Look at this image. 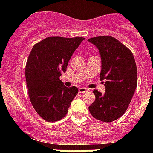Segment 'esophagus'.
I'll use <instances>...</instances> for the list:
<instances>
[{"label": "esophagus", "instance_id": "34e87169", "mask_svg": "<svg viewBox=\"0 0 153 153\" xmlns=\"http://www.w3.org/2000/svg\"><path fill=\"white\" fill-rule=\"evenodd\" d=\"M88 90H89V89H86V88H84V87H81L78 89V92H79L80 93H84V92H87Z\"/></svg>", "mask_w": 153, "mask_h": 153}]
</instances>
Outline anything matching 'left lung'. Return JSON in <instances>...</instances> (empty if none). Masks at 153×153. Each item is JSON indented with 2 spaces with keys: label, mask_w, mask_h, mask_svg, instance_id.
Here are the masks:
<instances>
[{
  "label": "left lung",
  "mask_w": 153,
  "mask_h": 153,
  "mask_svg": "<svg viewBox=\"0 0 153 153\" xmlns=\"http://www.w3.org/2000/svg\"><path fill=\"white\" fill-rule=\"evenodd\" d=\"M99 50L101 58L100 80L105 81L104 94L94 89L95 101L89 106L91 115L103 122L122 116L129 105L138 82L137 67L132 52L111 36L88 39Z\"/></svg>",
  "instance_id": "8db88e82"
}]
</instances>
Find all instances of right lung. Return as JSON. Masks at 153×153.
<instances>
[{
	"label": "right lung",
	"instance_id": "1",
	"mask_svg": "<svg viewBox=\"0 0 153 153\" xmlns=\"http://www.w3.org/2000/svg\"><path fill=\"white\" fill-rule=\"evenodd\" d=\"M85 38L49 37L35 44L26 65L29 99L38 115L49 122L67 115L78 89L60 80L72 54Z\"/></svg>",
	"mask_w": 153,
	"mask_h": 153
}]
</instances>
